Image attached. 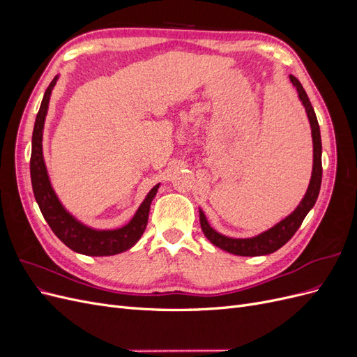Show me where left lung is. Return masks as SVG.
I'll return each instance as SVG.
<instances>
[{
  "label": "left lung",
  "instance_id": "left-lung-1",
  "mask_svg": "<svg viewBox=\"0 0 357 357\" xmlns=\"http://www.w3.org/2000/svg\"><path fill=\"white\" fill-rule=\"evenodd\" d=\"M290 82L295 86L299 100L302 101L305 107L307 116L310 119L311 125V134H312V147H314V159H312V174L310 180V186L307 189V193L304 199L301 201L298 208L291 213L284 220L277 223L274 228L265 231L264 234H259L253 238H229V236H225L219 232H215L211 226L208 225L207 219H205V214L199 210V222L204 235L215 245L222 248V250L236 255V256H262L277 252L280 247H283L295 232L299 229V226L304 222L305 215L308 211L314 207L317 201L320 185H321V138H320V128L317 117L314 113V109L308 100V95L305 89L302 88L301 82L295 77V75H290Z\"/></svg>",
  "mask_w": 357,
  "mask_h": 357
}]
</instances>
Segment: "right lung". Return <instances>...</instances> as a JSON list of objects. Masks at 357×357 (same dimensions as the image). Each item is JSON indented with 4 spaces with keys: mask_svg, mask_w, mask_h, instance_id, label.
<instances>
[{
    "mask_svg": "<svg viewBox=\"0 0 357 357\" xmlns=\"http://www.w3.org/2000/svg\"><path fill=\"white\" fill-rule=\"evenodd\" d=\"M56 84V77L53 79L49 84V88L43 96V101L40 105V110L36 117L34 132H32V150H31V183L32 190H34V197L41 210L43 218L49 223L50 229L55 232L58 238L70 247L71 250L86 255V256H113L117 253H122L128 248H131L139 238L147 226L149 219V210L150 204H152L159 185H156L149 195L139 205L132 220L121 229L114 231H96L91 229L88 226L82 225L75 220L70 213L66 211L62 207L59 199L56 198L55 192H53L49 176L45 165V159H43V126H45V119L49 107V100L53 86Z\"/></svg>",
    "mask_w": 357,
    "mask_h": 357,
    "instance_id": "right-lung-1",
    "label": "right lung"
}]
</instances>
